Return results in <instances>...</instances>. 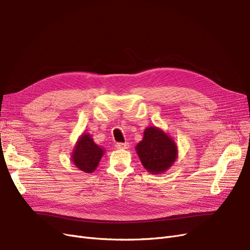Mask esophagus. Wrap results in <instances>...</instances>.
Here are the masks:
<instances>
[{
  "label": "esophagus",
  "instance_id": "obj_1",
  "mask_svg": "<svg viewBox=\"0 0 250 250\" xmlns=\"http://www.w3.org/2000/svg\"><path fill=\"white\" fill-rule=\"evenodd\" d=\"M115 146L117 149H127L128 148L127 143H116Z\"/></svg>",
  "mask_w": 250,
  "mask_h": 250
}]
</instances>
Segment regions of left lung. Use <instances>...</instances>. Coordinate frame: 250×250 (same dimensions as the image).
Wrapping results in <instances>:
<instances>
[{
    "instance_id": "left-lung-1",
    "label": "left lung",
    "mask_w": 250,
    "mask_h": 250,
    "mask_svg": "<svg viewBox=\"0 0 250 250\" xmlns=\"http://www.w3.org/2000/svg\"><path fill=\"white\" fill-rule=\"evenodd\" d=\"M143 167L151 173L166 171L177 158L175 142L161 129L150 126L144 132V138L136 147Z\"/></svg>"
}]
</instances>
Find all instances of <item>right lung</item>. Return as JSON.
Listing matches in <instances>:
<instances>
[{"label":"right lung","instance_id":"1","mask_svg":"<svg viewBox=\"0 0 250 250\" xmlns=\"http://www.w3.org/2000/svg\"><path fill=\"white\" fill-rule=\"evenodd\" d=\"M104 150L96 145L90 135L83 134L74 148L72 161L81 170L93 172L98 167Z\"/></svg>","mask_w":250,"mask_h":250}]
</instances>
